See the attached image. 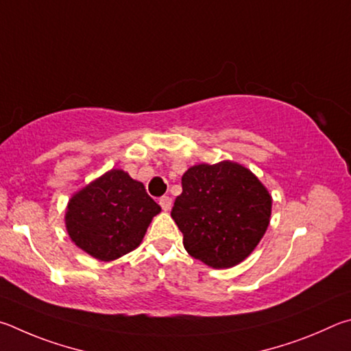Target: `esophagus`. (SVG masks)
Returning <instances> with one entry per match:
<instances>
[{
	"label": "esophagus",
	"mask_w": 351,
	"mask_h": 351,
	"mask_svg": "<svg viewBox=\"0 0 351 351\" xmlns=\"http://www.w3.org/2000/svg\"><path fill=\"white\" fill-rule=\"evenodd\" d=\"M158 204H160V206H162L163 211H169L172 206V199L169 197V195H163V197H160Z\"/></svg>",
	"instance_id": "esophagus-1"
}]
</instances>
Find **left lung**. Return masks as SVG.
Instances as JSON below:
<instances>
[{
  "mask_svg": "<svg viewBox=\"0 0 351 351\" xmlns=\"http://www.w3.org/2000/svg\"><path fill=\"white\" fill-rule=\"evenodd\" d=\"M171 217L189 254L213 268H230L265 234L271 195L259 179L232 162L195 165L182 177Z\"/></svg>",
  "mask_w": 351,
  "mask_h": 351,
  "instance_id": "obj_1",
  "label": "left lung"
}]
</instances>
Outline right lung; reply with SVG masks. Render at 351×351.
<instances>
[{
  "instance_id": "add662e5",
  "label": "right lung",
  "mask_w": 351,
  "mask_h": 351,
  "mask_svg": "<svg viewBox=\"0 0 351 351\" xmlns=\"http://www.w3.org/2000/svg\"><path fill=\"white\" fill-rule=\"evenodd\" d=\"M160 210L143 183L110 169L69 200L66 228L78 248L109 262L138 247Z\"/></svg>"
}]
</instances>
